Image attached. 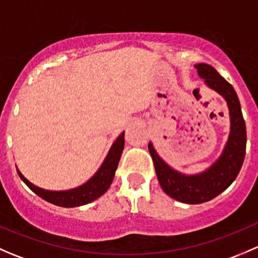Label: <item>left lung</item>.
Masks as SVG:
<instances>
[{"label": "left lung", "instance_id": "obj_1", "mask_svg": "<svg viewBox=\"0 0 258 258\" xmlns=\"http://www.w3.org/2000/svg\"><path fill=\"white\" fill-rule=\"evenodd\" d=\"M195 67L205 83L220 93L227 102L231 122L230 136L221 156L204 172L184 175L170 167L158 156L152 144H148L156 175L163 191L172 199L189 205L202 204L215 199L235 181L243 163L247 141L246 124L235 88L210 64L199 63Z\"/></svg>", "mask_w": 258, "mask_h": 258}]
</instances>
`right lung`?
Instances as JSON below:
<instances>
[{
    "instance_id": "obj_1",
    "label": "right lung",
    "mask_w": 258,
    "mask_h": 258,
    "mask_svg": "<svg viewBox=\"0 0 258 258\" xmlns=\"http://www.w3.org/2000/svg\"><path fill=\"white\" fill-rule=\"evenodd\" d=\"M124 146V132H122L113 145L111 146L110 151H108L107 156H106L105 161L98 168L97 172L88 179L86 183L81 184V186L76 187V188L66 189V191H49V189L41 188V187L35 186L31 183L20 171L17 170L18 176L21 179L35 192L36 195L43 199L45 201L53 204L56 206L61 207H77L87 205L90 202L95 201L98 197L102 196L108 187L112 183L114 172L118 166L119 158H121L122 151H123Z\"/></svg>"
}]
</instances>
